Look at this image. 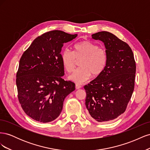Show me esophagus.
Returning <instances> with one entry per match:
<instances>
[{
	"label": "esophagus",
	"instance_id": "34e87169",
	"mask_svg": "<svg viewBox=\"0 0 150 150\" xmlns=\"http://www.w3.org/2000/svg\"><path fill=\"white\" fill-rule=\"evenodd\" d=\"M81 88V86L80 84H78V83L76 84V89H80Z\"/></svg>",
	"mask_w": 150,
	"mask_h": 150
}]
</instances>
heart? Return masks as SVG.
Returning a JSON list of instances; mask_svg holds the SVG:
<instances>
[{"label": "heart", "mask_w": 150, "mask_h": 150, "mask_svg": "<svg viewBox=\"0 0 150 150\" xmlns=\"http://www.w3.org/2000/svg\"><path fill=\"white\" fill-rule=\"evenodd\" d=\"M79 62V69L75 70L69 78L78 84L87 81L91 77L100 76L108 63L106 51L97 44L89 40H83L74 45L73 52L65 49L61 53V61L67 72L73 71L77 61Z\"/></svg>", "instance_id": "heart-1"}]
</instances>
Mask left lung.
<instances>
[{"instance_id":"left-lung-1","label":"left lung","mask_w":150,"mask_h":150,"mask_svg":"<svg viewBox=\"0 0 150 150\" xmlns=\"http://www.w3.org/2000/svg\"><path fill=\"white\" fill-rule=\"evenodd\" d=\"M104 42L108 63L103 73L84 86L86 106L92 119L109 121L122 114L134 88L136 62L129 45L109 32L92 35Z\"/></svg>"}]
</instances>
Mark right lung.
Segmentation results:
<instances>
[{
	"label": "right lung",
	"mask_w": 150,
	"mask_h": 150,
	"mask_svg": "<svg viewBox=\"0 0 150 150\" xmlns=\"http://www.w3.org/2000/svg\"><path fill=\"white\" fill-rule=\"evenodd\" d=\"M61 30L38 36L22 54L16 74L18 99L22 110L33 120L48 122L56 120L63 102L75 90V84L63 79L61 51L64 43L77 37Z\"/></svg>",
	"instance_id": "right-lung-1"
}]
</instances>
